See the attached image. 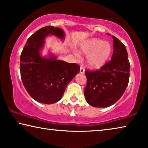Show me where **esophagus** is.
<instances>
[{
  "label": "esophagus",
  "instance_id": "1",
  "mask_svg": "<svg viewBox=\"0 0 148 148\" xmlns=\"http://www.w3.org/2000/svg\"><path fill=\"white\" fill-rule=\"evenodd\" d=\"M80 73H84V68L83 67H81V68H80Z\"/></svg>",
  "mask_w": 148,
  "mask_h": 148
}]
</instances>
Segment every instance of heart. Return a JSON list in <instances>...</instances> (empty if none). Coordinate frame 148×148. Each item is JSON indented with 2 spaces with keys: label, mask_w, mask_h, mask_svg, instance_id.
Segmentation results:
<instances>
[{
  "label": "heart",
  "mask_w": 148,
  "mask_h": 148,
  "mask_svg": "<svg viewBox=\"0 0 148 148\" xmlns=\"http://www.w3.org/2000/svg\"><path fill=\"white\" fill-rule=\"evenodd\" d=\"M81 50L84 54L88 55V64L91 67L100 68L107 62L112 49L108 42L92 38L82 46Z\"/></svg>",
  "instance_id": "b5f03b06"
}]
</instances>
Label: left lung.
Wrapping results in <instances>:
<instances>
[{
	"label": "left lung",
	"instance_id": "8db88e82",
	"mask_svg": "<svg viewBox=\"0 0 148 148\" xmlns=\"http://www.w3.org/2000/svg\"><path fill=\"white\" fill-rule=\"evenodd\" d=\"M109 35V34H108ZM113 52L110 61L100 69H86V100L96 108H107L119 100L129 81L130 63L125 46L115 36Z\"/></svg>",
	"mask_w": 148,
	"mask_h": 148
}]
</instances>
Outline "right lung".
<instances>
[{
    "mask_svg": "<svg viewBox=\"0 0 148 148\" xmlns=\"http://www.w3.org/2000/svg\"><path fill=\"white\" fill-rule=\"evenodd\" d=\"M48 35L60 38L64 37L61 28L50 25L45 26L33 34L21 52L20 75L24 87L34 100L52 104L62 98L67 84L79 73L80 66L56 60V57H41L39 50Z\"/></svg>",
    "mask_w": 148,
    "mask_h": 148,
    "instance_id": "right-lung-1",
    "label": "right lung"
}]
</instances>
